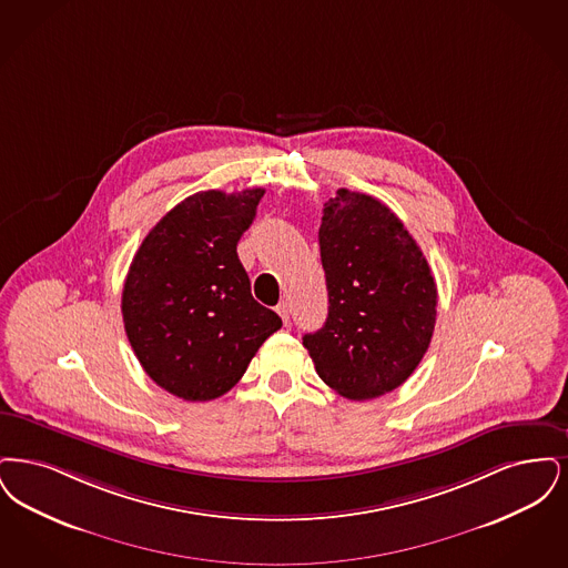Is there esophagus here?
Instances as JSON below:
<instances>
[{"instance_id": "1", "label": "esophagus", "mask_w": 568, "mask_h": 568, "mask_svg": "<svg viewBox=\"0 0 568 568\" xmlns=\"http://www.w3.org/2000/svg\"><path fill=\"white\" fill-rule=\"evenodd\" d=\"M275 310H277V314H280V318L284 321V324H288V321H291V305L286 301H282Z\"/></svg>"}]
</instances>
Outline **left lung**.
Masks as SVG:
<instances>
[{
  "label": "left lung",
  "mask_w": 568,
  "mask_h": 568,
  "mask_svg": "<svg viewBox=\"0 0 568 568\" xmlns=\"http://www.w3.org/2000/svg\"><path fill=\"white\" fill-rule=\"evenodd\" d=\"M318 242L328 316L303 346L335 393L352 400L393 393L430 346V267L388 205L347 189L324 203Z\"/></svg>",
  "instance_id": "1"
}]
</instances>
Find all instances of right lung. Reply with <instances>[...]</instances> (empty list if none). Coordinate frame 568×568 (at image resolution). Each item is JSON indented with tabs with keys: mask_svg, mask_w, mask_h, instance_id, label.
Segmentation results:
<instances>
[{
	"mask_svg": "<svg viewBox=\"0 0 568 568\" xmlns=\"http://www.w3.org/2000/svg\"><path fill=\"white\" fill-rule=\"evenodd\" d=\"M263 189L201 191L152 226L123 288L124 331L140 365L184 400L229 393L282 318L254 301L237 242Z\"/></svg>",
	"mask_w": 568,
	"mask_h": 568,
	"instance_id": "obj_1",
	"label": "right lung"
}]
</instances>
